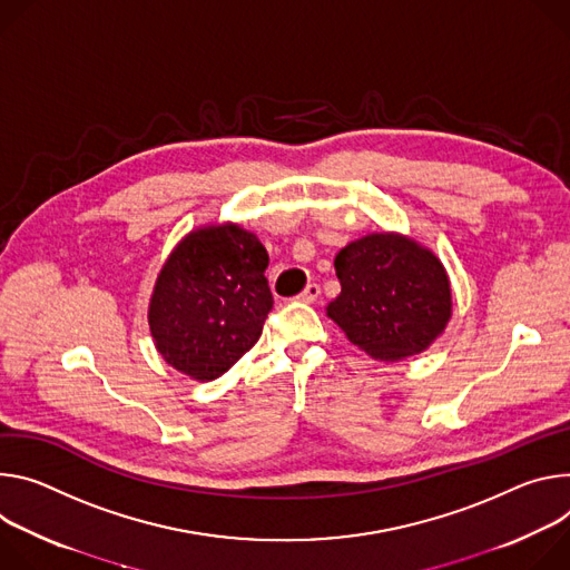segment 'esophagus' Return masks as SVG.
Returning <instances> with one entry per match:
<instances>
[{"mask_svg":"<svg viewBox=\"0 0 570 570\" xmlns=\"http://www.w3.org/2000/svg\"><path fill=\"white\" fill-rule=\"evenodd\" d=\"M320 296H322V287L317 283H307L305 289L296 298L303 301V303H312V301H317Z\"/></svg>","mask_w":570,"mask_h":570,"instance_id":"1","label":"esophagus"}]
</instances>
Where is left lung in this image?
Instances as JSON below:
<instances>
[{
  "label": "left lung",
  "instance_id": "8db88e82",
  "mask_svg": "<svg viewBox=\"0 0 570 570\" xmlns=\"http://www.w3.org/2000/svg\"><path fill=\"white\" fill-rule=\"evenodd\" d=\"M342 292L328 317L377 360L425 351L451 320V283L434 253L414 239L373 233L335 258Z\"/></svg>",
  "mask_w": 570,
  "mask_h": 570
}]
</instances>
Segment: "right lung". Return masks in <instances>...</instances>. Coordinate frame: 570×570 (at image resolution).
<instances>
[{"instance_id": "add662e5", "label": "right lung", "mask_w": 570, "mask_h": 570, "mask_svg": "<svg viewBox=\"0 0 570 570\" xmlns=\"http://www.w3.org/2000/svg\"><path fill=\"white\" fill-rule=\"evenodd\" d=\"M267 248L239 226L189 233L165 263L149 305L160 355L178 371L215 381L263 335L274 307Z\"/></svg>"}]
</instances>
